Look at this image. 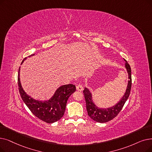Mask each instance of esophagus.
<instances>
[{
    "label": "esophagus",
    "instance_id": "obj_1",
    "mask_svg": "<svg viewBox=\"0 0 152 152\" xmlns=\"http://www.w3.org/2000/svg\"><path fill=\"white\" fill-rule=\"evenodd\" d=\"M76 89L77 91H82L83 90V87L82 84H77L76 86Z\"/></svg>",
    "mask_w": 152,
    "mask_h": 152
}]
</instances>
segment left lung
Listing matches in <instances>:
<instances>
[{
  "label": "left lung",
  "mask_w": 152,
  "mask_h": 152,
  "mask_svg": "<svg viewBox=\"0 0 152 152\" xmlns=\"http://www.w3.org/2000/svg\"><path fill=\"white\" fill-rule=\"evenodd\" d=\"M125 68L129 74V79L127 88L126 92L121 99L114 106L108 109H99L97 108L96 105L92 102V95L88 89L85 88L83 90V94L84 96L86 104V109L88 115L96 122L100 123H105L108 121L113 120L115 118L118 113H120L124 105L129 98L130 94V90L132 86V76H131V68L129 64L127 62L125 63Z\"/></svg>",
  "instance_id": "left-lung-1"
}]
</instances>
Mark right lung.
Segmentation results:
<instances>
[{
  "mask_svg": "<svg viewBox=\"0 0 152 152\" xmlns=\"http://www.w3.org/2000/svg\"><path fill=\"white\" fill-rule=\"evenodd\" d=\"M33 55L34 54L29 56ZM25 60H26V58L23 59L22 63ZM20 68L18 73L19 92L22 100L30 111L39 119L48 124L60 120L64 114L66 105L69 97L76 91L75 85L69 84L61 86L56 90L54 96L48 101H36L26 94L22 87L19 77Z\"/></svg>",
  "mask_w": 152,
  "mask_h": 152,
  "instance_id": "obj_1",
  "label": "right lung"
}]
</instances>
